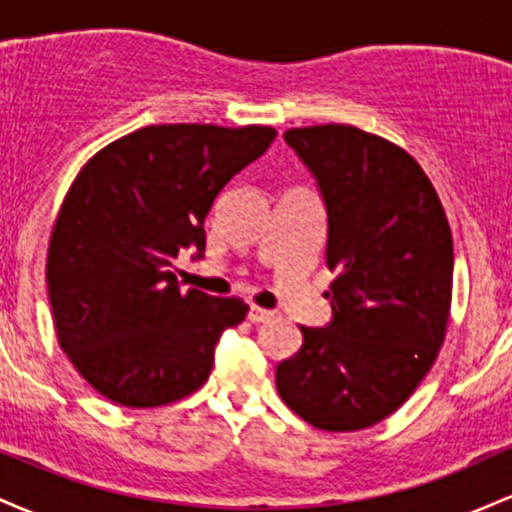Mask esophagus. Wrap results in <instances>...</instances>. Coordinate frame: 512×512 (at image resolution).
<instances>
[{
    "instance_id": "esophagus-1",
    "label": "esophagus",
    "mask_w": 512,
    "mask_h": 512,
    "mask_svg": "<svg viewBox=\"0 0 512 512\" xmlns=\"http://www.w3.org/2000/svg\"><path fill=\"white\" fill-rule=\"evenodd\" d=\"M274 317V310H264V308H257V305H252L248 310V320L250 322H267Z\"/></svg>"
}]
</instances>
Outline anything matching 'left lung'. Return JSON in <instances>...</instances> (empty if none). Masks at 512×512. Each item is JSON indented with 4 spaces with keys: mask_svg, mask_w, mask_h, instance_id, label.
Instances as JSON below:
<instances>
[{
    "mask_svg": "<svg viewBox=\"0 0 512 512\" xmlns=\"http://www.w3.org/2000/svg\"><path fill=\"white\" fill-rule=\"evenodd\" d=\"M327 209L332 320L301 327L276 366L286 407L322 431L368 428L407 402L436 361L452 298V233L407 151L351 125L284 132Z\"/></svg>",
    "mask_w": 512,
    "mask_h": 512,
    "instance_id": "1",
    "label": "left lung"
}]
</instances>
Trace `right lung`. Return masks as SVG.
Segmentation results:
<instances>
[{
	"label": "right lung",
	"instance_id": "add662e5",
	"mask_svg": "<svg viewBox=\"0 0 512 512\" xmlns=\"http://www.w3.org/2000/svg\"><path fill=\"white\" fill-rule=\"evenodd\" d=\"M276 129L151 125L81 168L48 250L52 320L64 354L110 402L161 407L207 383L240 298L180 291V250L204 252V219L226 182L260 158Z\"/></svg>",
	"mask_w": 512,
	"mask_h": 512
}]
</instances>
